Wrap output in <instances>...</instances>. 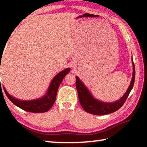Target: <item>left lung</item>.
<instances>
[{"label":"left lung","instance_id":"8db88e82","mask_svg":"<svg viewBox=\"0 0 147 147\" xmlns=\"http://www.w3.org/2000/svg\"><path fill=\"white\" fill-rule=\"evenodd\" d=\"M131 61L133 65V73L130 86L124 95L119 100L113 102H106L94 98L78 76H76V87L78 91L80 103L86 112L96 115H106L115 112L123 106L133 88L135 81V67L132 59Z\"/></svg>","mask_w":147,"mask_h":147}]
</instances>
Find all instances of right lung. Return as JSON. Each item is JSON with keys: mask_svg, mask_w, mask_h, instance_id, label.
<instances>
[{"mask_svg": "<svg viewBox=\"0 0 147 147\" xmlns=\"http://www.w3.org/2000/svg\"><path fill=\"white\" fill-rule=\"evenodd\" d=\"M70 72V68H67L58 73L52 80L46 93L41 98L30 100H23L15 98L8 93L4 87L6 96L15 105L23 110L32 113H43L49 111L56 100L57 91L59 85L67 74Z\"/></svg>", "mask_w": 147, "mask_h": 147, "instance_id": "add662e5", "label": "right lung"}]
</instances>
